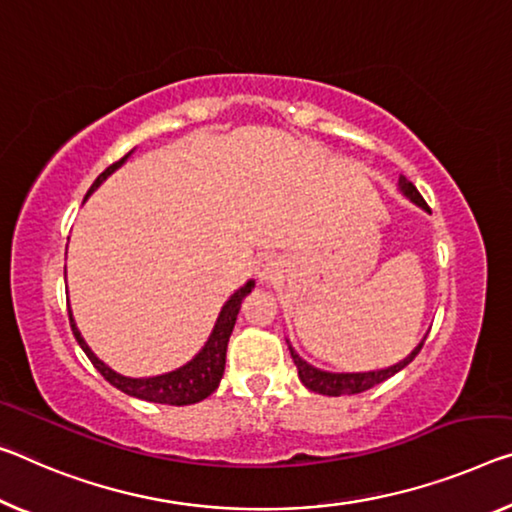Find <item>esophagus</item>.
<instances>
[{
  "instance_id": "1",
  "label": "esophagus",
  "mask_w": 512,
  "mask_h": 512,
  "mask_svg": "<svg viewBox=\"0 0 512 512\" xmlns=\"http://www.w3.org/2000/svg\"><path fill=\"white\" fill-rule=\"evenodd\" d=\"M279 272H281L279 261H277V258H272V256L263 258V261L258 263V267H256V274H258V279H261V281H274L279 277Z\"/></svg>"
}]
</instances>
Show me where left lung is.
<instances>
[{"instance_id":"8db88e82","label":"left lung","mask_w":512,"mask_h":512,"mask_svg":"<svg viewBox=\"0 0 512 512\" xmlns=\"http://www.w3.org/2000/svg\"><path fill=\"white\" fill-rule=\"evenodd\" d=\"M398 187L400 192H403L407 199H412L416 206H421L423 210H428V203L423 201V196L419 194V190L407 180L405 176H400L398 180ZM423 348V341L419 348H414V352L407 359L400 361L396 366H389V368H382V371H371V373H325V371H318V368H313L311 364H306V361L297 355V352L290 348V357H293L295 366H297V373H300V380L306 389L322 393V396H350V393H361L366 389H373L375 384H380L384 380H389L391 375H396L398 371H403V368L410 364V361L419 355Z\"/></svg>"}]
</instances>
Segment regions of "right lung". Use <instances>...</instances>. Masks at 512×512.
<instances>
[{
  "label": "right lung",
  "mask_w": 512,
  "mask_h": 512,
  "mask_svg": "<svg viewBox=\"0 0 512 512\" xmlns=\"http://www.w3.org/2000/svg\"><path fill=\"white\" fill-rule=\"evenodd\" d=\"M125 160H128V155L121 157L119 162L109 164V167L96 178V183L91 185V190L86 192V196L96 190V187L109 174H114V171L119 169ZM251 288H254V281H249L240 290H235V293L231 295V300L224 304L222 313H219L217 325H215V329H212L208 343L203 345V350L190 361V364L180 366L178 371H171V373H164L157 377H125V375H119L116 371H112V368H109L107 364H102V361L93 355L89 345L84 343L80 329L75 327V320H73V313H70V309H68V318H70V327H73V334L77 338V343H80V348L86 352V357L91 359V364L98 368V373L105 377L112 387L121 389L123 393H128V396L148 400V403L178 405V407L194 405V403H199V400L208 398L210 393L219 387V382H222L224 366H226V345H229L235 320H238L240 304L251 293Z\"/></svg>",
  "instance_id": "1"
}]
</instances>
